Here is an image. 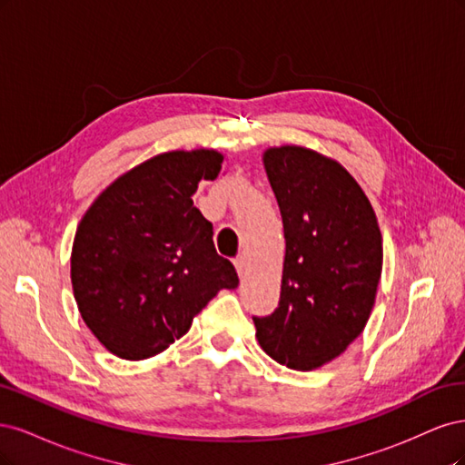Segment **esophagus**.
Returning <instances> with one entry per match:
<instances>
[{"label":"esophagus","instance_id":"obj_1","mask_svg":"<svg viewBox=\"0 0 465 465\" xmlns=\"http://www.w3.org/2000/svg\"><path fill=\"white\" fill-rule=\"evenodd\" d=\"M233 264H235V271H237L239 278L245 280L247 278V261H245V257H237L233 261Z\"/></svg>","mask_w":465,"mask_h":465}]
</instances>
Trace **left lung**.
I'll return each instance as SVG.
<instances>
[{"mask_svg":"<svg viewBox=\"0 0 465 465\" xmlns=\"http://www.w3.org/2000/svg\"><path fill=\"white\" fill-rule=\"evenodd\" d=\"M283 222L280 302L252 317L280 365L312 371L363 332L382 272V235L363 189L332 158L283 144L262 154Z\"/></svg>","mask_w":465,"mask_h":465,"instance_id":"obj_1","label":"left lung"}]
</instances>
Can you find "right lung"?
I'll return each mask as SVG.
<instances>
[{
  "label": "right lung",
  "mask_w": 465,
  "mask_h": 465,
  "mask_svg": "<svg viewBox=\"0 0 465 465\" xmlns=\"http://www.w3.org/2000/svg\"><path fill=\"white\" fill-rule=\"evenodd\" d=\"M222 162L208 148L158 154L119 175L84 213L71 251L73 293L114 355L141 361L163 351L220 290L237 288L213 223L191 199Z\"/></svg>",
  "instance_id": "right-lung-1"
}]
</instances>
